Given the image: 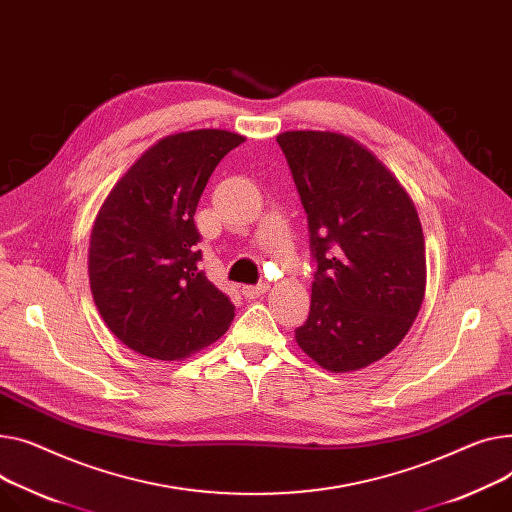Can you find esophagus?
<instances>
[{
    "label": "esophagus",
    "mask_w": 512,
    "mask_h": 512,
    "mask_svg": "<svg viewBox=\"0 0 512 512\" xmlns=\"http://www.w3.org/2000/svg\"><path fill=\"white\" fill-rule=\"evenodd\" d=\"M267 284L263 282V284H257V286H243V296L245 298H257V296H261V294H265L267 292Z\"/></svg>",
    "instance_id": "obj_1"
}]
</instances>
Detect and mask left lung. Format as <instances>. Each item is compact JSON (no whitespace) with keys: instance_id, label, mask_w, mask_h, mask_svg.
<instances>
[{"instance_id":"obj_1","label":"left lung","mask_w":512,"mask_h":512,"mask_svg":"<svg viewBox=\"0 0 512 512\" xmlns=\"http://www.w3.org/2000/svg\"><path fill=\"white\" fill-rule=\"evenodd\" d=\"M288 160L317 263L304 354L331 372L364 368L410 331L426 288L414 201L362 144L331 131H286Z\"/></svg>"}]
</instances>
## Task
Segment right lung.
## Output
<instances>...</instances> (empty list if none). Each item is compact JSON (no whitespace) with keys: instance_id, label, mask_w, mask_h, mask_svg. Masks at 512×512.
<instances>
[{"instance_id":"1","label":"right lung","mask_w":512,"mask_h":512,"mask_svg":"<svg viewBox=\"0 0 512 512\" xmlns=\"http://www.w3.org/2000/svg\"><path fill=\"white\" fill-rule=\"evenodd\" d=\"M243 135L195 129L168 135L109 193L90 234L88 274L100 317L121 342L156 360H181L216 339L234 304L197 267V201Z\"/></svg>"}]
</instances>
